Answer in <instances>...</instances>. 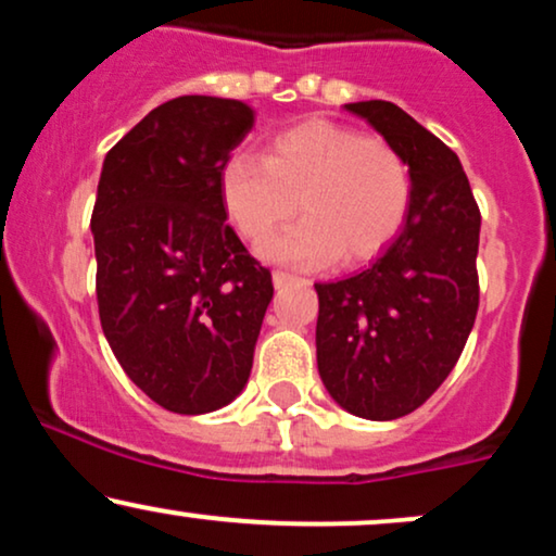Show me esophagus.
<instances>
[{
  "label": "esophagus",
  "mask_w": 556,
  "mask_h": 556,
  "mask_svg": "<svg viewBox=\"0 0 556 556\" xmlns=\"http://www.w3.org/2000/svg\"><path fill=\"white\" fill-rule=\"evenodd\" d=\"M295 274H290V271H282V269H277L274 271V285L277 287H285V285H290V282H295Z\"/></svg>",
  "instance_id": "34e87169"
}]
</instances>
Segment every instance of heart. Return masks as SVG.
<instances>
[{"mask_svg":"<svg viewBox=\"0 0 556 556\" xmlns=\"http://www.w3.org/2000/svg\"><path fill=\"white\" fill-rule=\"evenodd\" d=\"M222 203L245 240H264L292 214L300 225L266 240L261 253L285 264L316 266L337 256L361 264L384 251L405 225L413 175L384 138L311 119L277 132L264 162L232 156L222 167Z\"/></svg>","mask_w":556,"mask_h":556,"instance_id":"1","label":"heart"}]
</instances>
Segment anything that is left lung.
Segmentation results:
<instances>
[{
	"mask_svg": "<svg viewBox=\"0 0 556 556\" xmlns=\"http://www.w3.org/2000/svg\"><path fill=\"white\" fill-rule=\"evenodd\" d=\"M405 156L413 203L368 269L318 282L316 361L348 413L392 420L442 387L478 314L481 212L460 159L392 101L344 104Z\"/></svg>",
	"mask_w": 556,
	"mask_h": 556,
	"instance_id": "1",
	"label": "left lung"
}]
</instances>
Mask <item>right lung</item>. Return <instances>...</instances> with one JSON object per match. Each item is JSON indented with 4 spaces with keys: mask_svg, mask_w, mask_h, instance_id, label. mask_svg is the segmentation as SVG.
<instances>
[{
    "mask_svg": "<svg viewBox=\"0 0 556 556\" xmlns=\"http://www.w3.org/2000/svg\"><path fill=\"white\" fill-rule=\"evenodd\" d=\"M253 110L177 96L112 146L91 232L96 303L114 358L164 410L201 416L245 387L271 271L227 225L219 177Z\"/></svg>",
    "mask_w": 556,
    "mask_h": 556,
    "instance_id": "obj_1",
    "label": "right lung"
}]
</instances>
